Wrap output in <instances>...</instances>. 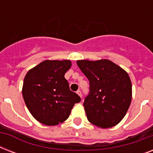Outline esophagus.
Here are the masks:
<instances>
[{
    "label": "esophagus",
    "mask_w": 153,
    "mask_h": 153,
    "mask_svg": "<svg viewBox=\"0 0 153 153\" xmlns=\"http://www.w3.org/2000/svg\"><path fill=\"white\" fill-rule=\"evenodd\" d=\"M77 94H79V95L80 96V97H81V98H82V91H80V90H79V91H77Z\"/></svg>",
    "instance_id": "34e87169"
}]
</instances>
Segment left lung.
Masks as SVG:
<instances>
[{
  "mask_svg": "<svg viewBox=\"0 0 153 153\" xmlns=\"http://www.w3.org/2000/svg\"><path fill=\"white\" fill-rule=\"evenodd\" d=\"M77 65L90 82L83 103L88 121L103 128L117 125L132 99V84L127 72L108 59L78 60Z\"/></svg>",
  "mask_w": 153,
  "mask_h": 153,
  "instance_id": "1",
  "label": "left lung"
}]
</instances>
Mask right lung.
Wrapping results in <instances>:
<instances>
[{
	"label": "right lung",
	"mask_w": 153,
	"mask_h": 153,
	"mask_svg": "<svg viewBox=\"0 0 153 153\" xmlns=\"http://www.w3.org/2000/svg\"><path fill=\"white\" fill-rule=\"evenodd\" d=\"M70 60H45L25 75L22 94L32 115L40 123L56 126L68 118L72 108L81 98L70 90L65 73Z\"/></svg>",
	"instance_id": "right-lung-1"
}]
</instances>
